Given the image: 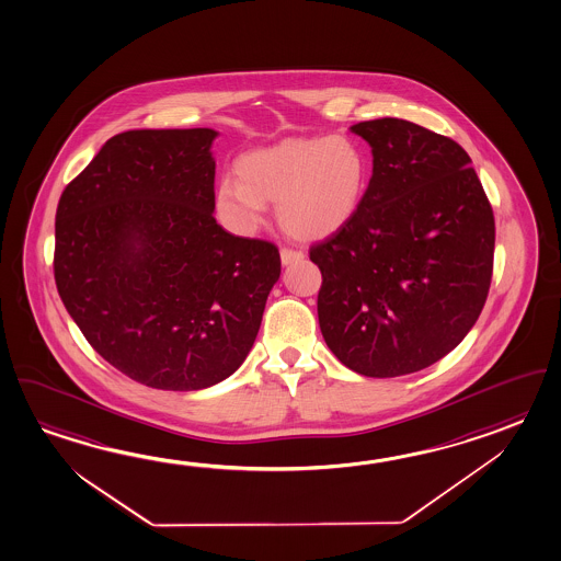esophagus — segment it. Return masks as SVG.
<instances>
[{"label":"esophagus","instance_id":"esophagus-1","mask_svg":"<svg viewBox=\"0 0 561 561\" xmlns=\"http://www.w3.org/2000/svg\"><path fill=\"white\" fill-rule=\"evenodd\" d=\"M302 259H305V254L300 253V251H293V249H283V251H280V261H283L285 266L300 263Z\"/></svg>","mask_w":561,"mask_h":561}]
</instances>
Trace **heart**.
Segmentation results:
<instances>
[{
  "label": "heart",
  "instance_id": "1",
  "mask_svg": "<svg viewBox=\"0 0 561 561\" xmlns=\"http://www.w3.org/2000/svg\"><path fill=\"white\" fill-rule=\"evenodd\" d=\"M234 173L237 179L222 176L215 188V210L229 231L253 237L266 220V205L276 203V219L288 234L319 241L358 215L370 157L344 133L288 137L242 153Z\"/></svg>",
  "mask_w": 561,
  "mask_h": 561
}]
</instances>
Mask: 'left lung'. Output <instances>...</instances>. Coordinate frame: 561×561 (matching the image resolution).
Instances as JSON below:
<instances>
[{"mask_svg":"<svg viewBox=\"0 0 561 561\" xmlns=\"http://www.w3.org/2000/svg\"><path fill=\"white\" fill-rule=\"evenodd\" d=\"M373 149L363 207L319 264V324L354 373L392 378L438 363L482 312L494 264V213L460 145L416 123L352 125Z\"/></svg>","mask_w":561,"mask_h":561,"instance_id":"left-lung-1","label":"left lung"}]
</instances>
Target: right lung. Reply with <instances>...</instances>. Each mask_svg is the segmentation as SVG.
Masks as SVG:
<instances>
[{"label": "right lung", "mask_w": 561, "mask_h": 561, "mask_svg": "<svg viewBox=\"0 0 561 561\" xmlns=\"http://www.w3.org/2000/svg\"><path fill=\"white\" fill-rule=\"evenodd\" d=\"M215 129L111 137L56 215V285L89 344L133 380L203 390L253 348L280 276L273 242L215 213Z\"/></svg>", "instance_id": "1"}]
</instances>
